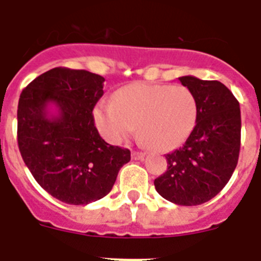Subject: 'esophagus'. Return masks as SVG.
Wrapping results in <instances>:
<instances>
[{
	"label": "esophagus",
	"mask_w": 261,
	"mask_h": 261,
	"mask_svg": "<svg viewBox=\"0 0 261 261\" xmlns=\"http://www.w3.org/2000/svg\"><path fill=\"white\" fill-rule=\"evenodd\" d=\"M145 153L142 151H132V159H144Z\"/></svg>",
	"instance_id": "obj_1"
}]
</instances>
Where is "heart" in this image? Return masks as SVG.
I'll list each match as a JSON object with an SVG mask.
<instances>
[{
    "label": "heart",
    "instance_id": "1",
    "mask_svg": "<svg viewBox=\"0 0 261 261\" xmlns=\"http://www.w3.org/2000/svg\"><path fill=\"white\" fill-rule=\"evenodd\" d=\"M94 117L99 132L111 144H121L136 132L140 140L161 151L180 146L192 132L197 103L190 89L166 84L128 85L114 100H102Z\"/></svg>",
    "mask_w": 261,
    "mask_h": 261
}]
</instances>
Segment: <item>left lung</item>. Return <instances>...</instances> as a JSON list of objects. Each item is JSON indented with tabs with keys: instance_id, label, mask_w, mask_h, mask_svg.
<instances>
[{
	"instance_id": "obj_1",
	"label": "left lung",
	"mask_w": 261,
	"mask_h": 261,
	"mask_svg": "<svg viewBox=\"0 0 261 261\" xmlns=\"http://www.w3.org/2000/svg\"><path fill=\"white\" fill-rule=\"evenodd\" d=\"M197 103L196 125L183 146L166 154L167 170L154 180L163 199L184 206L213 199L230 180L241 150V108L218 81L180 77Z\"/></svg>"
}]
</instances>
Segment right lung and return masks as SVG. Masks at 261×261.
<instances>
[{"instance_id":"1","label":"right lung","mask_w":261,"mask_h":261,"mask_svg":"<svg viewBox=\"0 0 261 261\" xmlns=\"http://www.w3.org/2000/svg\"><path fill=\"white\" fill-rule=\"evenodd\" d=\"M105 78L55 68L36 77L18 103V146L39 186L57 200L86 205L112 190L130 151L100 137L93 110ZM57 107L52 115L49 106Z\"/></svg>"}]
</instances>
